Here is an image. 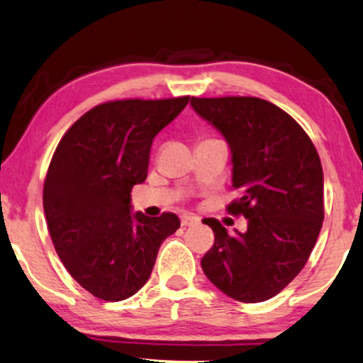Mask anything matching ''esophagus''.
<instances>
[{
  "instance_id": "esophagus-1",
  "label": "esophagus",
  "mask_w": 363,
  "mask_h": 363,
  "mask_svg": "<svg viewBox=\"0 0 363 363\" xmlns=\"http://www.w3.org/2000/svg\"><path fill=\"white\" fill-rule=\"evenodd\" d=\"M199 223V218L193 216V214H183L182 216V225L183 228H186V225H194Z\"/></svg>"
}]
</instances>
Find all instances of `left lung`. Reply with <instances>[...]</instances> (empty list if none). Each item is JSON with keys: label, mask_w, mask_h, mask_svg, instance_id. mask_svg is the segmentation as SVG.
<instances>
[{"label": "left lung", "mask_w": 363, "mask_h": 363, "mask_svg": "<svg viewBox=\"0 0 363 363\" xmlns=\"http://www.w3.org/2000/svg\"><path fill=\"white\" fill-rule=\"evenodd\" d=\"M199 116L220 130L233 152L225 211L247 219L242 234L203 219L214 244L204 275L225 295L260 303L278 295L311 255L324 219L323 167L313 140L290 114L255 96L191 98Z\"/></svg>", "instance_id": "left-lung-1"}]
</instances>
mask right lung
Instances as JSON below:
<instances>
[{
    "mask_svg": "<svg viewBox=\"0 0 363 363\" xmlns=\"http://www.w3.org/2000/svg\"><path fill=\"white\" fill-rule=\"evenodd\" d=\"M190 96L116 99L75 121L52 155L44 213L68 273L104 301L133 296L149 280L160 244L180 228L173 213L130 214V191L147 178L152 140Z\"/></svg>",
    "mask_w": 363,
    "mask_h": 363,
    "instance_id": "right-lung-1",
    "label": "right lung"
}]
</instances>
